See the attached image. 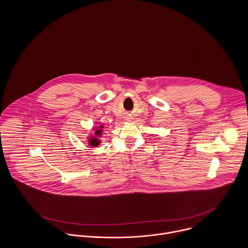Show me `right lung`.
I'll use <instances>...</instances> for the list:
<instances>
[{
    "instance_id": "obj_1",
    "label": "right lung",
    "mask_w": 248,
    "mask_h": 248,
    "mask_svg": "<svg viewBox=\"0 0 248 248\" xmlns=\"http://www.w3.org/2000/svg\"><path fill=\"white\" fill-rule=\"evenodd\" d=\"M102 129H103V125L93 128V132H94L93 136H90L88 138V142L91 147H97L101 143L99 138L102 136V132H103Z\"/></svg>"
}]
</instances>
